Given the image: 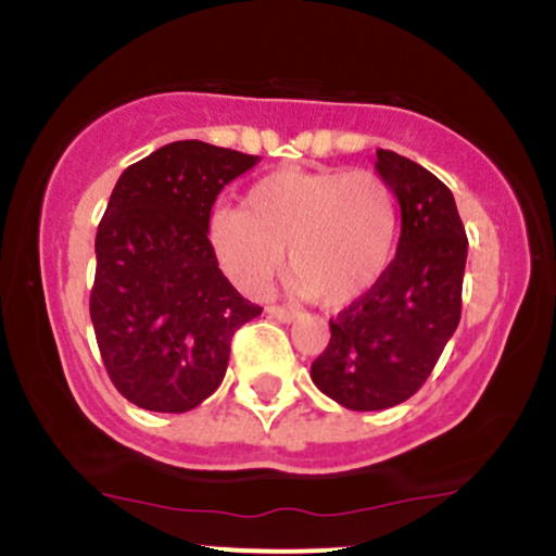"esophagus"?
<instances>
[{"label": "esophagus", "mask_w": 556, "mask_h": 556, "mask_svg": "<svg viewBox=\"0 0 556 556\" xmlns=\"http://www.w3.org/2000/svg\"><path fill=\"white\" fill-rule=\"evenodd\" d=\"M269 316L271 318H277V321H282V324H290V321H295V318L300 316L295 308H285V305H269Z\"/></svg>", "instance_id": "34e87169"}]
</instances>
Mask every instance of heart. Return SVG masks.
<instances>
[{
	"instance_id": "1",
	"label": "heart",
	"mask_w": 556,
	"mask_h": 556,
	"mask_svg": "<svg viewBox=\"0 0 556 556\" xmlns=\"http://www.w3.org/2000/svg\"><path fill=\"white\" fill-rule=\"evenodd\" d=\"M400 201L374 169H279L248 190L240 208H219L208 242L225 274L264 295L290 258L298 295L344 308L392 266Z\"/></svg>"
}]
</instances>
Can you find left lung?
Instances as JSON below:
<instances>
[{
    "label": "left lung",
    "instance_id": "left-lung-1",
    "mask_svg": "<svg viewBox=\"0 0 556 556\" xmlns=\"http://www.w3.org/2000/svg\"><path fill=\"white\" fill-rule=\"evenodd\" d=\"M376 172L400 201L397 253L368 295L331 318V340L311 366L314 384L350 410H387L413 397L463 308L468 238L452 190L394 151H376Z\"/></svg>",
    "mask_w": 556,
    "mask_h": 556
}]
</instances>
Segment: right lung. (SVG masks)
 <instances>
[{"instance_id":"add662e5","label":"right lung","mask_w":556,"mask_h":556,"mask_svg":"<svg viewBox=\"0 0 556 556\" xmlns=\"http://www.w3.org/2000/svg\"><path fill=\"white\" fill-rule=\"evenodd\" d=\"M258 156L175 140L130 164L96 229L91 321L112 384L143 410L185 413L216 392L256 303L208 242L216 195Z\"/></svg>"}]
</instances>
